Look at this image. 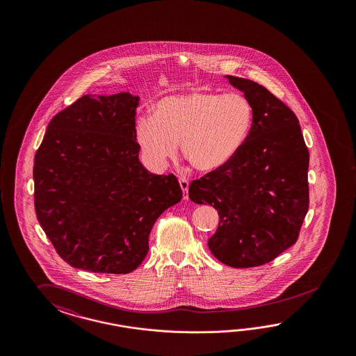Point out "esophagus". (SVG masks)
Returning <instances> with one entry per match:
<instances>
[{
    "instance_id": "1",
    "label": "esophagus",
    "mask_w": 356,
    "mask_h": 356,
    "mask_svg": "<svg viewBox=\"0 0 356 356\" xmlns=\"http://www.w3.org/2000/svg\"><path fill=\"white\" fill-rule=\"evenodd\" d=\"M179 183H180V186H181V189H183L184 200H188V198H189V195H188L189 180L185 179V177H180V179H179Z\"/></svg>"
}]
</instances>
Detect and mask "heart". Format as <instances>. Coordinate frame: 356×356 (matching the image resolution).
<instances>
[{"label":"heart","mask_w":356,"mask_h":356,"mask_svg":"<svg viewBox=\"0 0 356 356\" xmlns=\"http://www.w3.org/2000/svg\"><path fill=\"white\" fill-rule=\"evenodd\" d=\"M254 112L241 94H216L192 90L162 97L151 116L136 125L142 154L163 167L177 152L200 172H214L231 162L248 140Z\"/></svg>","instance_id":"obj_1"}]
</instances>
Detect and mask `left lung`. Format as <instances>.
I'll return each instance as SVG.
<instances>
[{
  "instance_id": "8db88e82",
  "label": "left lung",
  "mask_w": 356,
  "mask_h": 356,
  "mask_svg": "<svg viewBox=\"0 0 356 356\" xmlns=\"http://www.w3.org/2000/svg\"><path fill=\"white\" fill-rule=\"evenodd\" d=\"M226 78L253 107L252 130L231 162L192 181L189 198L218 210L207 245L220 262L241 269L264 265L296 243L309 207V152L299 120L283 102L250 79Z\"/></svg>"
}]
</instances>
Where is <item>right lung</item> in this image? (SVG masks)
<instances>
[{
  "instance_id": "obj_1",
  "label": "right lung",
  "mask_w": 356,
  "mask_h": 356,
  "mask_svg": "<svg viewBox=\"0 0 356 356\" xmlns=\"http://www.w3.org/2000/svg\"><path fill=\"white\" fill-rule=\"evenodd\" d=\"M129 92L85 95L48 124L35 154V211L70 266L127 274L149 252L151 228L181 201L176 176L142 165Z\"/></svg>"
}]
</instances>
